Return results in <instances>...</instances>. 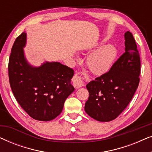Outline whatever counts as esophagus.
<instances>
[{
  "instance_id": "34e87169",
  "label": "esophagus",
  "mask_w": 152,
  "mask_h": 152,
  "mask_svg": "<svg viewBox=\"0 0 152 152\" xmlns=\"http://www.w3.org/2000/svg\"><path fill=\"white\" fill-rule=\"evenodd\" d=\"M72 83H73L74 87L76 88H80V87L83 86V85H84L82 78L81 77V76L78 75H75L74 76L73 79H72Z\"/></svg>"
}]
</instances>
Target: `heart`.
<instances>
[{
    "instance_id": "heart-1",
    "label": "heart",
    "mask_w": 152,
    "mask_h": 152,
    "mask_svg": "<svg viewBox=\"0 0 152 152\" xmlns=\"http://www.w3.org/2000/svg\"><path fill=\"white\" fill-rule=\"evenodd\" d=\"M117 55V48L114 45H103L88 56L87 66L93 74L101 75L111 69Z\"/></svg>"
}]
</instances>
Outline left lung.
Segmentation results:
<instances>
[{
	"label": "left lung",
	"instance_id": "1",
	"mask_svg": "<svg viewBox=\"0 0 152 152\" xmlns=\"http://www.w3.org/2000/svg\"><path fill=\"white\" fill-rule=\"evenodd\" d=\"M124 39L125 52L111 69L86 85L89 97L85 111L97 121L115 119L127 107L138 86L140 55L129 31L125 32Z\"/></svg>",
	"mask_w": 152,
	"mask_h": 152
}]
</instances>
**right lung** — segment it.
I'll return each instance as SVG.
<instances>
[{
	"label": "right lung",
	"instance_id": "1",
	"mask_svg": "<svg viewBox=\"0 0 152 152\" xmlns=\"http://www.w3.org/2000/svg\"><path fill=\"white\" fill-rule=\"evenodd\" d=\"M26 33L14 41L8 64L10 84L23 109L30 117L50 121L61 113L64 102L73 92L74 70L59 62H45L33 67L26 61L23 47Z\"/></svg>",
	"mask_w": 152,
	"mask_h": 152
}]
</instances>
